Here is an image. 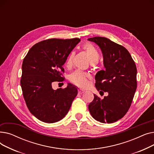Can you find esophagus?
Returning a JSON list of instances; mask_svg holds the SVG:
<instances>
[{
    "instance_id": "34e87169",
    "label": "esophagus",
    "mask_w": 154,
    "mask_h": 154,
    "mask_svg": "<svg viewBox=\"0 0 154 154\" xmlns=\"http://www.w3.org/2000/svg\"><path fill=\"white\" fill-rule=\"evenodd\" d=\"M78 92H79V94H84V93L85 92V91H83V90H81V89H79V91H78Z\"/></svg>"
}]
</instances>
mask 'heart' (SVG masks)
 Instances as JSON below:
<instances>
[{
	"mask_svg": "<svg viewBox=\"0 0 154 154\" xmlns=\"http://www.w3.org/2000/svg\"><path fill=\"white\" fill-rule=\"evenodd\" d=\"M84 49L88 54L91 62L96 61L99 59V54L96 49V48L91 44H86L83 46ZM75 53L74 52H72L67 57L66 66L67 68H70L72 66L73 59H74ZM89 77L88 74L84 72L81 70H77L74 71L70 75V80L76 85L80 87H85L88 85V79Z\"/></svg>",
	"mask_w": 154,
	"mask_h": 154,
	"instance_id": "1",
	"label": "heart"
}]
</instances>
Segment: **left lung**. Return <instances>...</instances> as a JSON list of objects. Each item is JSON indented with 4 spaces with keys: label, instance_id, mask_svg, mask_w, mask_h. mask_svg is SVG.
<instances>
[{
    "label": "left lung",
    "instance_id": "left-lung-1",
    "mask_svg": "<svg viewBox=\"0 0 154 154\" xmlns=\"http://www.w3.org/2000/svg\"><path fill=\"white\" fill-rule=\"evenodd\" d=\"M102 51L105 70L95 75V87L103 99L94 94L88 105L91 116L102 123H113L122 119L130 108L137 88V67L126 48L102 37L88 38Z\"/></svg>",
    "mask_w": 154,
    "mask_h": 154
}]
</instances>
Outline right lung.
<instances>
[{"label": "right lung", "mask_w": 154, "mask_h": 154, "mask_svg": "<svg viewBox=\"0 0 154 154\" xmlns=\"http://www.w3.org/2000/svg\"><path fill=\"white\" fill-rule=\"evenodd\" d=\"M80 41L79 38L42 40L32 46L23 59L22 94L31 114L40 121L54 123L62 119L77 95V88L71 84L54 90L52 83L64 81L62 66Z\"/></svg>", "instance_id": "1"}]
</instances>
